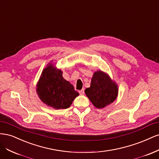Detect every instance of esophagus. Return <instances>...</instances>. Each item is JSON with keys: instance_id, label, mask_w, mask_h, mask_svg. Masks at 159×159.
I'll list each match as a JSON object with an SVG mask.
<instances>
[{"instance_id": "34e87169", "label": "esophagus", "mask_w": 159, "mask_h": 159, "mask_svg": "<svg viewBox=\"0 0 159 159\" xmlns=\"http://www.w3.org/2000/svg\"><path fill=\"white\" fill-rule=\"evenodd\" d=\"M79 93H80V95H84V89H82L81 90H80V91H79Z\"/></svg>"}]
</instances>
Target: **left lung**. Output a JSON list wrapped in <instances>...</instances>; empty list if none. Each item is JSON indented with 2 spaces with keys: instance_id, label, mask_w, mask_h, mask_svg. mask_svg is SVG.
<instances>
[{
  "instance_id": "1",
  "label": "left lung",
  "mask_w": 159,
  "mask_h": 159,
  "mask_svg": "<svg viewBox=\"0 0 159 159\" xmlns=\"http://www.w3.org/2000/svg\"><path fill=\"white\" fill-rule=\"evenodd\" d=\"M85 93L95 107L102 109L116 99L118 88L107 74L97 71L93 74L90 87L85 89Z\"/></svg>"
}]
</instances>
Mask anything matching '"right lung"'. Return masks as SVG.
<instances>
[{
	"label": "right lung",
	"mask_w": 159,
	"mask_h": 159,
	"mask_svg": "<svg viewBox=\"0 0 159 159\" xmlns=\"http://www.w3.org/2000/svg\"><path fill=\"white\" fill-rule=\"evenodd\" d=\"M37 93L43 103L54 109H67L79 93L62 76V71L52 64L43 70L37 84Z\"/></svg>",
	"instance_id": "obj_1"
}]
</instances>
